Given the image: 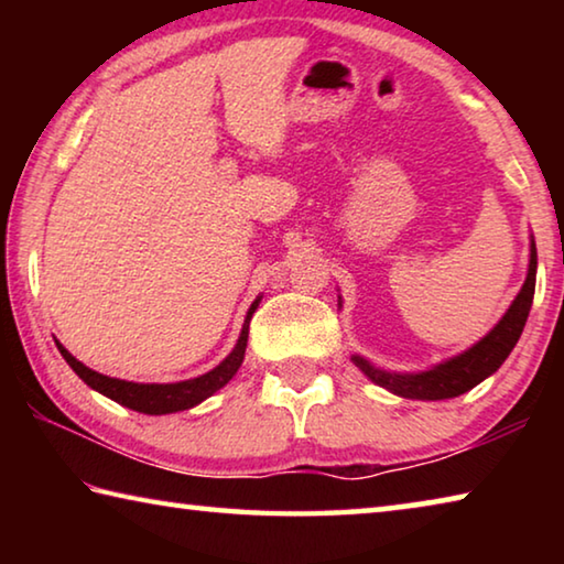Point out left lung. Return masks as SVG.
<instances>
[{
	"label": "left lung",
	"mask_w": 564,
	"mask_h": 564,
	"mask_svg": "<svg viewBox=\"0 0 564 564\" xmlns=\"http://www.w3.org/2000/svg\"><path fill=\"white\" fill-rule=\"evenodd\" d=\"M534 275H538V248L534 241L530 243V269L528 279H524L520 293L514 295L508 313L500 318L488 336L480 338L473 348H467L460 356H455L445 362H437L431 370L423 373H388L370 366L366 358L352 356V362L366 373L376 386L390 390L400 398H415V400H445L457 398L473 390L477 383L492 376L505 358L510 356L514 343L520 340L524 323L530 316V305L534 295Z\"/></svg>",
	"instance_id": "left-lung-1"
}]
</instances>
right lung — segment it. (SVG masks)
I'll return each instance as SVG.
<instances>
[{
	"label": "right lung",
	"instance_id": "obj_1",
	"mask_svg": "<svg viewBox=\"0 0 564 564\" xmlns=\"http://www.w3.org/2000/svg\"><path fill=\"white\" fill-rule=\"evenodd\" d=\"M259 303H261V295L251 303V308L246 313V321H243L241 336L236 340V348L228 352V356L218 362L214 370H208V373L191 380H178V383H131V380L101 376L97 370H91L84 366V362L76 360L72 352L62 346V343H56V348H59L64 360L69 362L74 373L79 376L84 383H87L91 390H97V393L117 400L119 405L137 410V413H147V415L178 413V410H188L202 403V400L212 398L216 390H221L228 380L236 376V370L241 368L243 362V352L248 343V323H251V316L256 313V308H259Z\"/></svg>",
	"mask_w": 564,
	"mask_h": 564
}]
</instances>
